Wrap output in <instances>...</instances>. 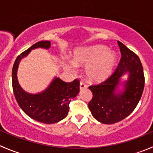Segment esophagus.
<instances>
[{
  "label": "esophagus",
  "mask_w": 153,
  "mask_h": 153,
  "mask_svg": "<svg viewBox=\"0 0 153 153\" xmlns=\"http://www.w3.org/2000/svg\"><path fill=\"white\" fill-rule=\"evenodd\" d=\"M87 86L86 85V84H84V82H82V81H81V82H80V89H81V90H82V89L87 88Z\"/></svg>",
  "instance_id": "1"
}]
</instances>
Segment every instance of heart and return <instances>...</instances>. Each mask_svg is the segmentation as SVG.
<instances>
[{"label":"heart","instance_id":"heart-1","mask_svg":"<svg viewBox=\"0 0 153 153\" xmlns=\"http://www.w3.org/2000/svg\"><path fill=\"white\" fill-rule=\"evenodd\" d=\"M117 60L114 51L107 50L103 45L84 48L74 53V62L69 60L64 63L66 70L76 72L77 66H86L85 75L90 81L99 82L106 79L112 72Z\"/></svg>","mask_w":153,"mask_h":153}]
</instances>
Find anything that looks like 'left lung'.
Here are the masks:
<instances>
[{"instance_id": "left-lung-1", "label": "left lung", "mask_w": 153, "mask_h": 153, "mask_svg": "<svg viewBox=\"0 0 153 153\" xmlns=\"http://www.w3.org/2000/svg\"><path fill=\"white\" fill-rule=\"evenodd\" d=\"M117 42L122 57L116 70L101 84L89 87L93 93L89 108L93 117L105 124L115 123L127 117L138 104L144 88L143 69L138 56L122 42ZM127 72L129 78L124 90L116 94L121 77Z\"/></svg>"}]
</instances>
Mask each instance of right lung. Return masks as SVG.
Wrapping results in <instances>:
<instances>
[{"label":"right lung","instance_id":"add662e5","mask_svg":"<svg viewBox=\"0 0 153 153\" xmlns=\"http://www.w3.org/2000/svg\"><path fill=\"white\" fill-rule=\"evenodd\" d=\"M50 46V41H40L33 45L18 56L12 71L13 93L20 108L33 120L46 124L56 123L67 116L71 99H74L80 90L79 80L66 83L59 78H54L46 90L37 94L27 93L20 87L17 78L20 60L32 49H48Z\"/></svg>","mask_w":153,"mask_h":153}]
</instances>
